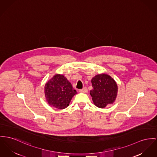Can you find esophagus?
<instances>
[{"mask_svg": "<svg viewBox=\"0 0 157 157\" xmlns=\"http://www.w3.org/2000/svg\"><path fill=\"white\" fill-rule=\"evenodd\" d=\"M79 92H82V93H87V87H84L82 89H80V90H79Z\"/></svg>", "mask_w": 157, "mask_h": 157, "instance_id": "1", "label": "esophagus"}]
</instances>
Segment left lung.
Instances as JSON below:
<instances>
[{
  "label": "left lung",
  "mask_w": 157,
  "mask_h": 157,
  "mask_svg": "<svg viewBox=\"0 0 157 157\" xmlns=\"http://www.w3.org/2000/svg\"><path fill=\"white\" fill-rule=\"evenodd\" d=\"M92 83L93 89L90 94L96 106L103 108L114 102L118 87L111 77L105 74L96 75L92 79Z\"/></svg>",
  "instance_id": "1"
}]
</instances>
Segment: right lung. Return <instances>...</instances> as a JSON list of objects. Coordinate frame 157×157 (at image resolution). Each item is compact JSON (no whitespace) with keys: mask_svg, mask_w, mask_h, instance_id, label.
<instances>
[{"mask_svg":"<svg viewBox=\"0 0 157 157\" xmlns=\"http://www.w3.org/2000/svg\"><path fill=\"white\" fill-rule=\"evenodd\" d=\"M44 94L49 104L62 109L69 105L77 92L63 75L56 74L45 84Z\"/></svg>","mask_w":157,"mask_h":157,"instance_id":"right-lung-1","label":"right lung"}]
</instances>
